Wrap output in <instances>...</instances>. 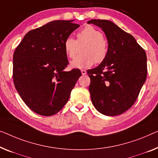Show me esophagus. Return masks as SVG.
Wrapping results in <instances>:
<instances>
[{
	"label": "esophagus",
	"instance_id": "1",
	"mask_svg": "<svg viewBox=\"0 0 158 158\" xmlns=\"http://www.w3.org/2000/svg\"><path fill=\"white\" fill-rule=\"evenodd\" d=\"M81 72L82 75H85L86 74V70H84V69L81 70Z\"/></svg>",
	"mask_w": 158,
	"mask_h": 158
}]
</instances>
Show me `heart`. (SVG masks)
Instances as JSON below:
<instances>
[{
	"label": "heart",
	"mask_w": 158,
	"mask_h": 158,
	"mask_svg": "<svg viewBox=\"0 0 158 158\" xmlns=\"http://www.w3.org/2000/svg\"><path fill=\"white\" fill-rule=\"evenodd\" d=\"M85 43L82 49L83 55L77 56L70 66L76 69L91 67L94 62L99 64L105 60L109 52V46L103 35L99 30L91 25H87L77 34V40L68 37L64 42V48L69 58H74L77 52L78 44Z\"/></svg>",
	"instance_id": "obj_1"
}]
</instances>
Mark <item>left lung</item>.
<instances>
[{
  "label": "left lung",
  "mask_w": 158,
  "mask_h": 158,
  "mask_svg": "<svg viewBox=\"0 0 158 158\" xmlns=\"http://www.w3.org/2000/svg\"><path fill=\"white\" fill-rule=\"evenodd\" d=\"M106 36L109 52L97 67L87 70L91 102L106 116L123 114L134 104L147 77V56L131 35L107 20H91Z\"/></svg>",
  "instance_id": "obj_1"
}]
</instances>
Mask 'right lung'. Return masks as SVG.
I'll return each instance as SVG.
<instances>
[{"label":"right lung","instance_id":"obj_1","mask_svg":"<svg viewBox=\"0 0 158 158\" xmlns=\"http://www.w3.org/2000/svg\"><path fill=\"white\" fill-rule=\"evenodd\" d=\"M73 21L54 20L30 30L14 52L16 90L25 104L42 116H52L64 107L81 75L79 69L64 70L69 64L64 42L79 27Z\"/></svg>","mask_w":158,"mask_h":158}]
</instances>
